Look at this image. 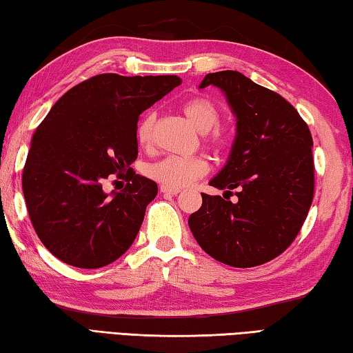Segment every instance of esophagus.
Wrapping results in <instances>:
<instances>
[{
  "label": "esophagus",
  "mask_w": 353,
  "mask_h": 353,
  "mask_svg": "<svg viewBox=\"0 0 353 353\" xmlns=\"http://www.w3.org/2000/svg\"><path fill=\"white\" fill-rule=\"evenodd\" d=\"M161 192L163 194H170V195H176L178 192H180V189H173V188H169V186H161Z\"/></svg>",
  "instance_id": "esophagus-1"
}]
</instances>
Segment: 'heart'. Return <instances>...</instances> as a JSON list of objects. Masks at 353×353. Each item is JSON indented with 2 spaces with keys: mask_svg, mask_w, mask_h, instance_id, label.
Here are the masks:
<instances>
[{
  "mask_svg": "<svg viewBox=\"0 0 353 353\" xmlns=\"http://www.w3.org/2000/svg\"><path fill=\"white\" fill-rule=\"evenodd\" d=\"M183 112L200 132H206L205 142L214 150H227L233 137L228 131L219 128L221 109L211 98L194 97L183 103ZM156 125V114L148 112L141 119L136 128L137 142L142 147L152 143ZM150 178L164 186L180 189L194 183L208 173V163L199 156H165L147 167Z\"/></svg>",
  "mask_w": 353,
  "mask_h": 353,
  "instance_id": "b5f03b06",
  "label": "heart"
}]
</instances>
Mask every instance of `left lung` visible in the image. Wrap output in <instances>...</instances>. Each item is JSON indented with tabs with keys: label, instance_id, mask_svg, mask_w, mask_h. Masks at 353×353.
I'll use <instances>...</instances> for the list:
<instances>
[{
	"label": "left lung",
	"instance_id": "8db88e82",
	"mask_svg": "<svg viewBox=\"0 0 353 353\" xmlns=\"http://www.w3.org/2000/svg\"><path fill=\"white\" fill-rule=\"evenodd\" d=\"M217 85L236 114L228 163L210 181L221 195L203 203L189 227L208 255L233 268L270 261L296 239L314 195L313 137L297 109L274 90L233 70L208 73L200 89ZM238 188V204L229 195Z\"/></svg>",
	"mask_w": 353,
	"mask_h": 353
}]
</instances>
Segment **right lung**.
<instances>
[{
	"label": "right lung",
	"mask_w": 353,
	"mask_h": 353,
	"mask_svg": "<svg viewBox=\"0 0 353 353\" xmlns=\"http://www.w3.org/2000/svg\"><path fill=\"white\" fill-rule=\"evenodd\" d=\"M180 83L173 74H97L65 92L37 126L23 195L39 239L61 261L98 269L134 242L158 194V184L130 167L137 158L139 115ZM114 172L129 183L108 198L102 183Z\"/></svg>",
	"instance_id": "right-lung-1"
}]
</instances>
